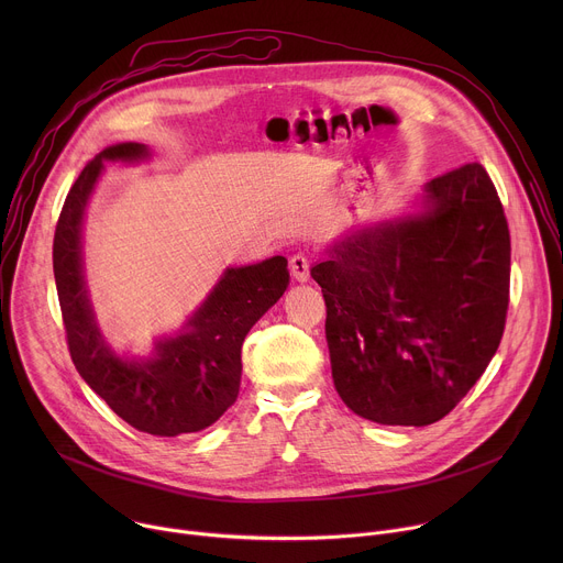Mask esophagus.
<instances>
[{
  "label": "esophagus",
  "mask_w": 563,
  "mask_h": 563,
  "mask_svg": "<svg viewBox=\"0 0 563 563\" xmlns=\"http://www.w3.org/2000/svg\"><path fill=\"white\" fill-rule=\"evenodd\" d=\"M289 272H291V276H294L298 283H307V280H309V261H307V256L294 254V256L289 258Z\"/></svg>",
  "instance_id": "1"
}]
</instances>
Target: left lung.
<instances>
[{"instance_id": "left-lung-1", "label": "left lung", "mask_w": 563, "mask_h": 563, "mask_svg": "<svg viewBox=\"0 0 563 563\" xmlns=\"http://www.w3.org/2000/svg\"><path fill=\"white\" fill-rule=\"evenodd\" d=\"M328 305L332 376L380 426H430L486 372L510 302V231L488 172L423 187V211L361 229L311 267Z\"/></svg>"}]
</instances>
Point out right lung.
Here are the masks:
<instances>
[{"mask_svg": "<svg viewBox=\"0 0 563 563\" xmlns=\"http://www.w3.org/2000/svg\"><path fill=\"white\" fill-rule=\"evenodd\" d=\"M144 157V144L120 142L98 153L77 176L55 227L53 274L68 352L79 376L135 430L178 437L209 428L235 404L243 341L285 294L289 272L283 256L227 269L183 334L157 341L151 358H120L102 339L89 302L82 220L107 159L135 163Z\"/></svg>", "mask_w": 563, "mask_h": 563, "instance_id": "add662e5", "label": "right lung"}]
</instances>
